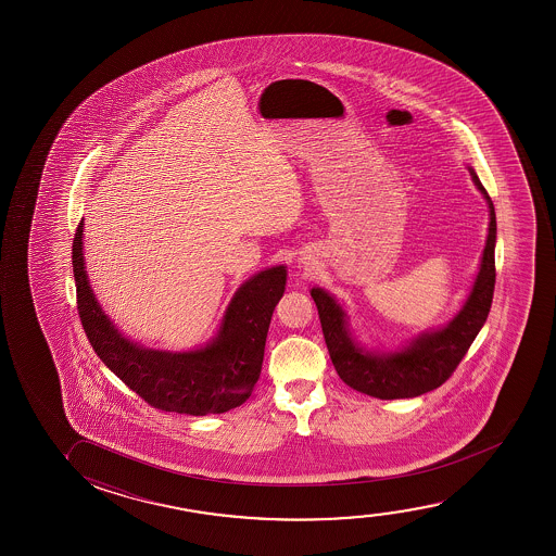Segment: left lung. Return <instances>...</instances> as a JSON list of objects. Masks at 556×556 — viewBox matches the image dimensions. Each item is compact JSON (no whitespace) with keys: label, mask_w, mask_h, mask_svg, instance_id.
Segmentation results:
<instances>
[{"label":"left lung","mask_w":556,"mask_h":556,"mask_svg":"<svg viewBox=\"0 0 556 556\" xmlns=\"http://www.w3.org/2000/svg\"><path fill=\"white\" fill-rule=\"evenodd\" d=\"M471 175L490 206V228L471 294L448 327L421 334L406 350L380 357L366 353L351 340L345 313L336 304L334 298L328 296L325 290H312L332 365L350 388L383 401L410 399L441 388L454 374L486 323L495 287V211L479 176L472 170Z\"/></svg>","instance_id":"obj_1"}]
</instances>
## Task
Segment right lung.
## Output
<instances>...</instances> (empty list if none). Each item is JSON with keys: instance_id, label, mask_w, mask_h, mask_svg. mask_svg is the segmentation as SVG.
I'll return each mask as SVG.
<instances>
[{"instance_id": "obj_1", "label": "right lung", "mask_w": 556, "mask_h": 556, "mask_svg": "<svg viewBox=\"0 0 556 556\" xmlns=\"http://www.w3.org/2000/svg\"><path fill=\"white\" fill-rule=\"evenodd\" d=\"M81 236L84 222L72 244L77 313L92 350L127 388L157 410L188 416L222 414L251 396L262 370L269 320L285 292V266L260 271L237 290L220 332L205 350H144L115 330L92 296Z\"/></svg>"}]
</instances>
